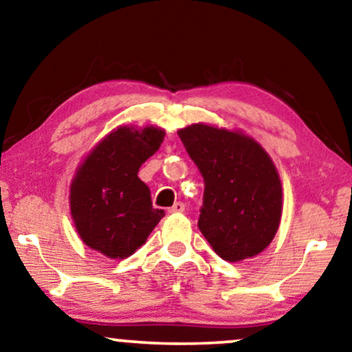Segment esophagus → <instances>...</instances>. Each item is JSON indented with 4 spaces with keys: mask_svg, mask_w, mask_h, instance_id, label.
Segmentation results:
<instances>
[{
    "mask_svg": "<svg viewBox=\"0 0 352 352\" xmlns=\"http://www.w3.org/2000/svg\"><path fill=\"white\" fill-rule=\"evenodd\" d=\"M184 211H185V204L180 201L173 203L172 208H168V212H170V214H180V212H184Z\"/></svg>",
    "mask_w": 352,
    "mask_h": 352,
    "instance_id": "1",
    "label": "esophagus"
}]
</instances>
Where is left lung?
I'll return each instance as SVG.
<instances>
[{
  "label": "left lung",
  "mask_w": 352,
  "mask_h": 352,
  "mask_svg": "<svg viewBox=\"0 0 352 352\" xmlns=\"http://www.w3.org/2000/svg\"><path fill=\"white\" fill-rule=\"evenodd\" d=\"M179 136L204 179V239L230 263L256 256L283 214V185L270 154L243 131L208 123L182 128Z\"/></svg>",
  "instance_id": "1"
}]
</instances>
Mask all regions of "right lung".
<instances>
[{"label": "right lung", "mask_w": 352, "mask_h": 352, "mask_svg": "<svg viewBox=\"0 0 352 352\" xmlns=\"http://www.w3.org/2000/svg\"><path fill=\"white\" fill-rule=\"evenodd\" d=\"M157 126H117L89 151L69 186L74 228L89 248L112 260L133 255L164 217L138 170L161 148Z\"/></svg>", "instance_id": "right-lung-1"}]
</instances>
